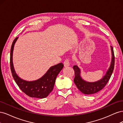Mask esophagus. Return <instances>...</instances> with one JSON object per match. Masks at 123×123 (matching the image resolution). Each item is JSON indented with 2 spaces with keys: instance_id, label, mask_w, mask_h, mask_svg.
Returning a JSON list of instances; mask_svg holds the SVG:
<instances>
[{
  "instance_id": "esophagus-1",
  "label": "esophagus",
  "mask_w": 123,
  "mask_h": 123,
  "mask_svg": "<svg viewBox=\"0 0 123 123\" xmlns=\"http://www.w3.org/2000/svg\"><path fill=\"white\" fill-rule=\"evenodd\" d=\"M64 66L65 67H67L70 66V62H69V59H67L64 62Z\"/></svg>"
}]
</instances>
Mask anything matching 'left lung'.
Masks as SVG:
<instances>
[{"label":"left lung","mask_w":123,"mask_h":123,"mask_svg":"<svg viewBox=\"0 0 123 123\" xmlns=\"http://www.w3.org/2000/svg\"><path fill=\"white\" fill-rule=\"evenodd\" d=\"M111 51V61L109 68L108 69L105 75L99 80L89 82L84 80L81 76V69L77 65H74L73 68L75 72L74 82L79 90L85 94H92L96 93L105 86L112 75L114 66V55L113 47L110 46Z\"/></svg>","instance_id":"obj_1"}]
</instances>
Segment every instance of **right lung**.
I'll list each match as a JSON object with an SVG mask.
<instances>
[{"mask_svg": "<svg viewBox=\"0 0 123 123\" xmlns=\"http://www.w3.org/2000/svg\"><path fill=\"white\" fill-rule=\"evenodd\" d=\"M18 37L14 39L11 48L10 66L12 76L18 87L25 94L31 98H43L52 91L58 74L64 67L62 63L52 66L46 73L39 79L32 81L23 80L17 75L13 62L14 47Z\"/></svg>", "mask_w": 123, "mask_h": 123, "instance_id": "right-lung-1", "label": "right lung"}]
</instances>
